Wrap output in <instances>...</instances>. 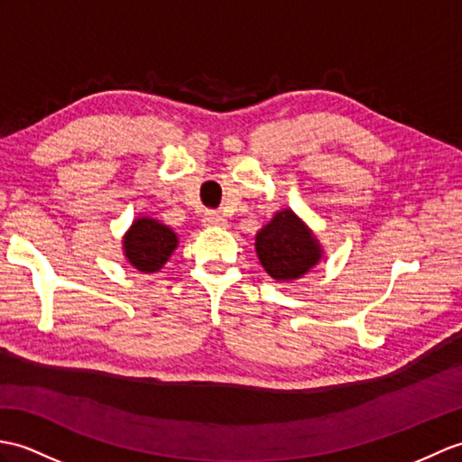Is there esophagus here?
<instances>
[{
  "label": "esophagus",
  "instance_id": "esophagus-1",
  "mask_svg": "<svg viewBox=\"0 0 462 462\" xmlns=\"http://www.w3.org/2000/svg\"><path fill=\"white\" fill-rule=\"evenodd\" d=\"M202 222H205V226H224V224H226L222 214L217 210H208L205 214V218H202Z\"/></svg>",
  "mask_w": 462,
  "mask_h": 462
}]
</instances>
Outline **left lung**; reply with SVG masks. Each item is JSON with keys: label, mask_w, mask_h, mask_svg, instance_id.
Returning <instances> with one entry per match:
<instances>
[{"label": "left lung", "mask_w": 462, "mask_h": 462, "mask_svg": "<svg viewBox=\"0 0 462 462\" xmlns=\"http://www.w3.org/2000/svg\"><path fill=\"white\" fill-rule=\"evenodd\" d=\"M255 252L263 270L277 282L297 280L320 260L315 236L293 210H282L255 236Z\"/></svg>", "instance_id": "left-lung-1"}]
</instances>
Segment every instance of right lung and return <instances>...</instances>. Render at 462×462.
<instances>
[{
  "mask_svg": "<svg viewBox=\"0 0 462 462\" xmlns=\"http://www.w3.org/2000/svg\"><path fill=\"white\" fill-rule=\"evenodd\" d=\"M177 234L152 218H139L124 238L125 257L135 270L153 273L177 248Z\"/></svg>",
  "mask_w": 462,
  "mask_h": 462,
  "instance_id": "1",
  "label": "right lung"
}]
</instances>
